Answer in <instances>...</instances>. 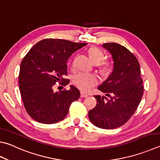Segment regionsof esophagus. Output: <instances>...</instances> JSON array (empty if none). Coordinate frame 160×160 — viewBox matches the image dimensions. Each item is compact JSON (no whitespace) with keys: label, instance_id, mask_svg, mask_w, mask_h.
<instances>
[{"label":"esophagus","instance_id":"1","mask_svg":"<svg viewBox=\"0 0 160 160\" xmlns=\"http://www.w3.org/2000/svg\"><path fill=\"white\" fill-rule=\"evenodd\" d=\"M88 97V94H86V93L83 92H80V97L81 98H86Z\"/></svg>","mask_w":160,"mask_h":160}]
</instances>
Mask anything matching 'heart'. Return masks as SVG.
<instances>
[{
    "label": "heart",
    "mask_w": 160,
    "mask_h": 160,
    "mask_svg": "<svg viewBox=\"0 0 160 160\" xmlns=\"http://www.w3.org/2000/svg\"><path fill=\"white\" fill-rule=\"evenodd\" d=\"M88 55L89 59L95 64H98L104 58V54L102 50L97 47L90 48L88 50ZM98 65H99L101 70L105 72H108L111 68V63L108 60L103 61ZM72 66H74L73 61L72 62ZM72 82L78 88L83 90V91H88L97 85L98 79L94 75L79 72V73L75 75L72 78Z\"/></svg>",
    "instance_id": "obj_1"
}]
</instances>
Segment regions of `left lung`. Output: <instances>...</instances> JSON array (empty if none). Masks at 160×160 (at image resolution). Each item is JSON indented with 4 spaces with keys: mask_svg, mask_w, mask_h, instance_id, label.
<instances>
[{
    "mask_svg": "<svg viewBox=\"0 0 160 160\" xmlns=\"http://www.w3.org/2000/svg\"><path fill=\"white\" fill-rule=\"evenodd\" d=\"M112 54L113 71L98 89L107 97L94 96L97 103L89 111L96 127L112 129L125 124L134 114L143 94V80L138 59L128 49L115 42L102 45Z\"/></svg>",
    "mask_w": 160,
    "mask_h": 160,
    "instance_id": "obj_1",
    "label": "left lung"
}]
</instances>
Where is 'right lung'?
<instances>
[{
	"mask_svg": "<svg viewBox=\"0 0 160 160\" xmlns=\"http://www.w3.org/2000/svg\"><path fill=\"white\" fill-rule=\"evenodd\" d=\"M87 44L47 38L34 45L23 58L19 90L24 108L34 120L57 123L67 115L71 104L79 98V90L73 86L59 92H54V87L57 82L63 86L68 84L63 78L67 75V60Z\"/></svg>",
	"mask_w": 160,
	"mask_h": 160,
	"instance_id": "add662e5",
	"label": "right lung"
}]
</instances>
